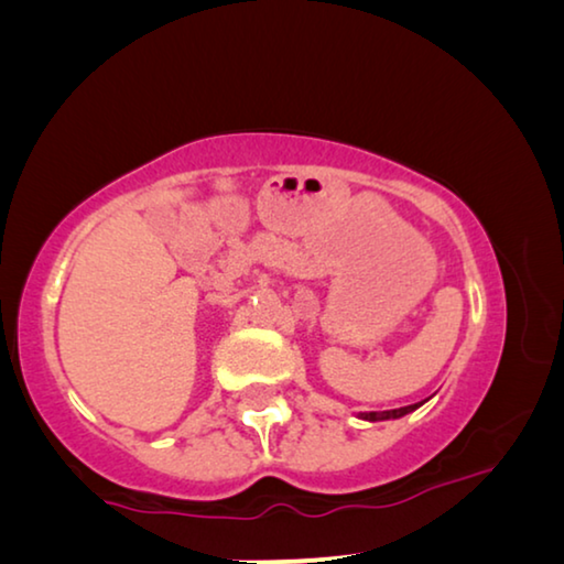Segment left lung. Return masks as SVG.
Here are the masks:
<instances>
[{
    "mask_svg": "<svg viewBox=\"0 0 564 564\" xmlns=\"http://www.w3.org/2000/svg\"><path fill=\"white\" fill-rule=\"evenodd\" d=\"M423 403H415V405H405V408H395V410H383V413H360L362 420H370V423H376V420H390V417H403L408 413H413L415 408H420Z\"/></svg>",
    "mask_w": 564,
    "mask_h": 564,
    "instance_id": "obj_1",
    "label": "left lung"
}]
</instances>
